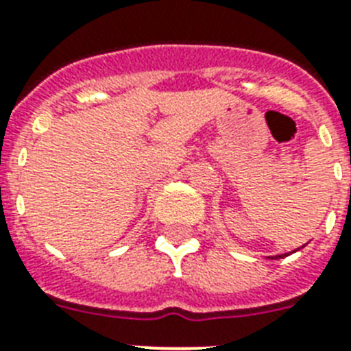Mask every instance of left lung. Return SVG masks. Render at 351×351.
Segmentation results:
<instances>
[{"mask_svg": "<svg viewBox=\"0 0 351 351\" xmlns=\"http://www.w3.org/2000/svg\"><path fill=\"white\" fill-rule=\"evenodd\" d=\"M303 247V245H301ZM283 256H287V254H278V256H274V258H283Z\"/></svg>", "mask_w": 351, "mask_h": 351, "instance_id": "obj_1", "label": "left lung"}]
</instances>
